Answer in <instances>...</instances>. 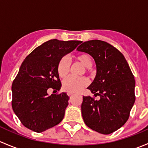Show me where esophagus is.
<instances>
[{"mask_svg": "<svg viewBox=\"0 0 148 148\" xmlns=\"http://www.w3.org/2000/svg\"><path fill=\"white\" fill-rule=\"evenodd\" d=\"M74 95V94H73V93H68V95H69V96H71V95Z\"/></svg>", "mask_w": 148, "mask_h": 148, "instance_id": "obj_1", "label": "esophagus"}]
</instances>
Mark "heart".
Masks as SVG:
<instances>
[{
  "label": "heart",
  "instance_id": "heart-1",
  "mask_svg": "<svg viewBox=\"0 0 148 148\" xmlns=\"http://www.w3.org/2000/svg\"><path fill=\"white\" fill-rule=\"evenodd\" d=\"M76 62L83 66L86 67V71L89 70L92 65V61L90 56L86 53H80L74 57ZM70 69V64L66 57H62L57 64V73L61 78H65L69 74ZM89 81L87 78L82 77L79 78L69 77L63 82V89L68 93H77L81 92L88 86Z\"/></svg>",
  "mask_w": 148,
  "mask_h": 148
}]
</instances>
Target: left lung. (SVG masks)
I'll return each mask as SVG.
<instances>
[{"instance_id": "1", "label": "left lung", "mask_w": 148, "mask_h": 148, "mask_svg": "<svg viewBox=\"0 0 148 148\" xmlns=\"http://www.w3.org/2000/svg\"><path fill=\"white\" fill-rule=\"evenodd\" d=\"M77 49L95 59L97 74L87 89L100 97L96 100L90 96L83 97L84 122L99 133H112L130 117L135 101V77L123 54L105 41H85Z\"/></svg>"}]
</instances>
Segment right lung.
Instances as JSON below:
<instances>
[{"mask_svg":"<svg viewBox=\"0 0 148 148\" xmlns=\"http://www.w3.org/2000/svg\"><path fill=\"white\" fill-rule=\"evenodd\" d=\"M81 43L49 40L36 48L23 62L12 84V108L28 129L44 132L63 120L69 97L64 92L49 96L48 90H60L58 62Z\"/></svg>","mask_w":148,"mask_h":148,"instance_id":"obj_1","label":"right lung"}]
</instances>
